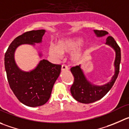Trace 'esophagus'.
Listing matches in <instances>:
<instances>
[{
	"label": "esophagus",
	"instance_id": "1",
	"mask_svg": "<svg viewBox=\"0 0 129 129\" xmlns=\"http://www.w3.org/2000/svg\"><path fill=\"white\" fill-rule=\"evenodd\" d=\"M68 70V67H67V65H65V64H62V66H61V71L62 72H64V71H67Z\"/></svg>",
	"mask_w": 129,
	"mask_h": 129
}]
</instances>
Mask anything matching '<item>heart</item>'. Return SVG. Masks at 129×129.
I'll use <instances>...</instances> for the list:
<instances>
[{
  "mask_svg": "<svg viewBox=\"0 0 129 129\" xmlns=\"http://www.w3.org/2000/svg\"><path fill=\"white\" fill-rule=\"evenodd\" d=\"M83 39L80 37H68L57 42L56 47L51 46L49 52L51 56L56 58L61 57L62 54H70V62L72 64L77 65L82 62L85 52V49L82 47Z\"/></svg>",
  "mask_w": 129,
  "mask_h": 129,
  "instance_id": "heart-1",
  "label": "heart"
}]
</instances>
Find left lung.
<instances>
[{
  "label": "left lung",
  "instance_id": "obj_1",
  "mask_svg": "<svg viewBox=\"0 0 129 129\" xmlns=\"http://www.w3.org/2000/svg\"><path fill=\"white\" fill-rule=\"evenodd\" d=\"M94 32L97 37H102L108 34L107 31L103 30H94ZM106 41L105 44L113 49L115 52L114 75L108 83L102 85H98L88 80L80 64L72 67L70 70L75 80L74 83L71 87L70 91L73 98L78 102L89 104L101 99L111 89L117 78L121 61L120 48L112 37H108Z\"/></svg>",
  "mask_w": 129,
  "mask_h": 129
}]
</instances>
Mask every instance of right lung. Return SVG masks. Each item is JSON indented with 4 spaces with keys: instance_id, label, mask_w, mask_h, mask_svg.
<instances>
[{
    "instance_id": "right-lung-1",
    "label": "right lung",
    "mask_w": 129,
    "mask_h": 129,
    "mask_svg": "<svg viewBox=\"0 0 129 129\" xmlns=\"http://www.w3.org/2000/svg\"><path fill=\"white\" fill-rule=\"evenodd\" d=\"M45 32V30H32L19 35L12 42L5 54V69L9 86L18 100L30 107L42 106L48 101L61 66L42 59L34 69L25 72L17 65L14 55L20 45L41 44ZM39 56L42 57V53L39 52Z\"/></svg>"
}]
</instances>
